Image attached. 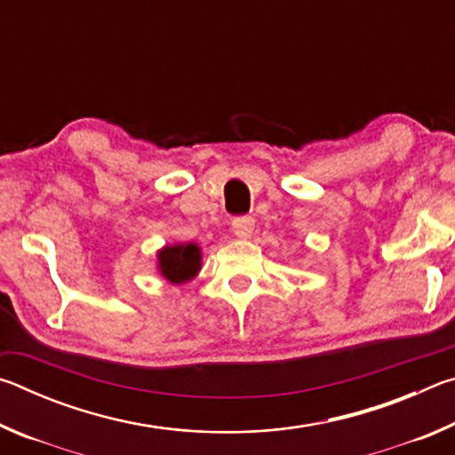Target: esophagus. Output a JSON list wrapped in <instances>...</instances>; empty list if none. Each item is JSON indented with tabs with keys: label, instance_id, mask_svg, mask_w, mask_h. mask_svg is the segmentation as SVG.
<instances>
[{
	"label": "esophagus",
	"instance_id": "esophagus-1",
	"mask_svg": "<svg viewBox=\"0 0 455 455\" xmlns=\"http://www.w3.org/2000/svg\"><path fill=\"white\" fill-rule=\"evenodd\" d=\"M252 230H255V220L251 217H236L233 220V233L238 238H249L252 235Z\"/></svg>",
	"mask_w": 455,
	"mask_h": 455
}]
</instances>
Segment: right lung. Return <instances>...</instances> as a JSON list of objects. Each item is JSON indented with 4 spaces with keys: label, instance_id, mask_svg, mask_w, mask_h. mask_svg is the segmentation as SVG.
Returning a JSON list of instances; mask_svg holds the SVG:
<instances>
[{
    "label": "right lung",
    "instance_id": "obj_1",
    "mask_svg": "<svg viewBox=\"0 0 455 455\" xmlns=\"http://www.w3.org/2000/svg\"><path fill=\"white\" fill-rule=\"evenodd\" d=\"M158 271L172 284L195 279L200 271V246L195 243L168 244L158 251Z\"/></svg>",
    "mask_w": 455,
    "mask_h": 455
}]
</instances>
